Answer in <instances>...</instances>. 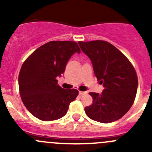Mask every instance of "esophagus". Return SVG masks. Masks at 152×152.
<instances>
[{"instance_id": "obj_1", "label": "esophagus", "mask_w": 152, "mask_h": 152, "mask_svg": "<svg viewBox=\"0 0 152 152\" xmlns=\"http://www.w3.org/2000/svg\"><path fill=\"white\" fill-rule=\"evenodd\" d=\"M86 92H83V91H79V94L80 95V96H82V95H85V94H86Z\"/></svg>"}]
</instances>
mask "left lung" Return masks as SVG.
<instances>
[{
  "label": "left lung",
  "instance_id": "1",
  "mask_svg": "<svg viewBox=\"0 0 152 152\" xmlns=\"http://www.w3.org/2000/svg\"><path fill=\"white\" fill-rule=\"evenodd\" d=\"M78 43L91 60L95 76L104 88L102 94L90 93L93 102L85 108L86 115L101 123L118 120L135 99L138 85L135 69L121 51L107 41Z\"/></svg>",
  "mask_w": 152,
  "mask_h": 152
}]
</instances>
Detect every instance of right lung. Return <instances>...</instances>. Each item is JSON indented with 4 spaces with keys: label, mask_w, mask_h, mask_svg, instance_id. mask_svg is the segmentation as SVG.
Wrapping results in <instances>:
<instances>
[{
    "label": "right lung",
    "mask_w": 152,
    "mask_h": 152,
    "mask_svg": "<svg viewBox=\"0 0 152 152\" xmlns=\"http://www.w3.org/2000/svg\"><path fill=\"white\" fill-rule=\"evenodd\" d=\"M76 52L80 53L81 50L74 41H50L24 61L18 77L20 95L27 110L37 118L43 121L61 118L76 99L79 91L65 90L56 79Z\"/></svg>",
    "instance_id": "1"
}]
</instances>
